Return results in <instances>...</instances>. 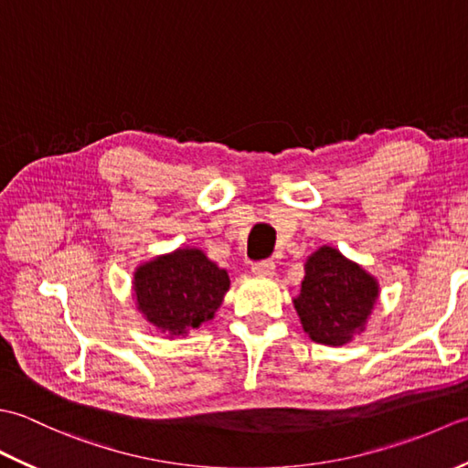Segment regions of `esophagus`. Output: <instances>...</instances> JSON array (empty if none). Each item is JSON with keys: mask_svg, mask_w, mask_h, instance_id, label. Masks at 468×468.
Listing matches in <instances>:
<instances>
[{"mask_svg": "<svg viewBox=\"0 0 468 468\" xmlns=\"http://www.w3.org/2000/svg\"><path fill=\"white\" fill-rule=\"evenodd\" d=\"M251 271H253L255 275H260V277H271V275L275 273V261H273V260L257 261V263H253Z\"/></svg>", "mask_w": 468, "mask_h": 468, "instance_id": "34e87169", "label": "esophagus"}]
</instances>
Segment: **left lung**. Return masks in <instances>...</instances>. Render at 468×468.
I'll return each mask as SVG.
<instances>
[{"label": "left lung", "mask_w": 468, "mask_h": 468, "mask_svg": "<svg viewBox=\"0 0 468 468\" xmlns=\"http://www.w3.org/2000/svg\"><path fill=\"white\" fill-rule=\"evenodd\" d=\"M378 300L374 277L332 247L317 250L305 263L295 310L314 342L342 346L364 330Z\"/></svg>", "instance_id": "8db88e82"}]
</instances>
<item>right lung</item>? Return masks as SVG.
I'll return each instance as SVG.
<instances>
[{"mask_svg":"<svg viewBox=\"0 0 468 468\" xmlns=\"http://www.w3.org/2000/svg\"><path fill=\"white\" fill-rule=\"evenodd\" d=\"M227 290V271L198 250L158 257L134 273L138 310L168 335L186 334L211 320Z\"/></svg>","mask_w":468,"mask_h":468,"instance_id":"add662e5","label":"right lung"}]
</instances>
